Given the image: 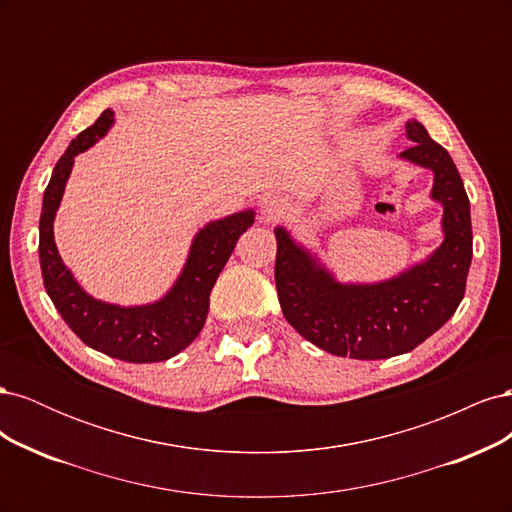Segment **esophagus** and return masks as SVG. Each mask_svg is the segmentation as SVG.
<instances>
[{
	"instance_id": "esophagus-1",
	"label": "esophagus",
	"mask_w": 512,
	"mask_h": 512,
	"mask_svg": "<svg viewBox=\"0 0 512 512\" xmlns=\"http://www.w3.org/2000/svg\"><path fill=\"white\" fill-rule=\"evenodd\" d=\"M284 213H286V205L280 198H265V203L260 205V220L267 224L277 222Z\"/></svg>"
}]
</instances>
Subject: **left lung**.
Masks as SVG:
<instances>
[{"label": "left lung", "mask_w": 512, "mask_h": 512, "mask_svg": "<svg viewBox=\"0 0 512 512\" xmlns=\"http://www.w3.org/2000/svg\"><path fill=\"white\" fill-rule=\"evenodd\" d=\"M406 136L412 145L399 158L431 170V198L444 207V241L427 260L384 282L342 284L284 226L275 228V286L284 318L335 356L378 361L406 354L448 322L466 292L472 262L466 188L453 158L423 123L408 121Z\"/></svg>", "instance_id": "left-lung-1"}]
</instances>
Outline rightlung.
I'll list each match as a JSON object with an SVG mask.
<instances>
[{"label":"right lung","instance_id":"right-lung-1","mask_svg":"<svg viewBox=\"0 0 512 512\" xmlns=\"http://www.w3.org/2000/svg\"><path fill=\"white\" fill-rule=\"evenodd\" d=\"M113 126V111H104L94 126L74 138L53 168L40 213V269L46 294L83 344L128 363H158L188 348L205 327L209 294L243 232L254 224V211H239L209 222L196 232L183 271L160 301L121 307L87 294L61 260L53 222L64 198L74 158L96 145Z\"/></svg>","mask_w":512,"mask_h":512}]
</instances>
